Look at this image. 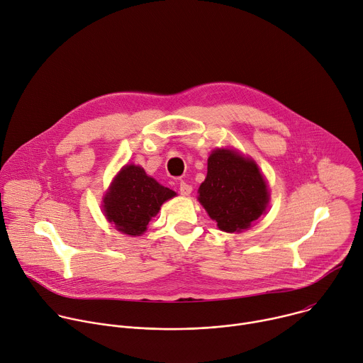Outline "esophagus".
<instances>
[{"instance_id":"obj_1","label":"esophagus","mask_w":363,"mask_h":363,"mask_svg":"<svg viewBox=\"0 0 363 363\" xmlns=\"http://www.w3.org/2000/svg\"><path fill=\"white\" fill-rule=\"evenodd\" d=\"M179 192H181V195L188 196L192 192V186L189 184H186L185 181H181L179 182Z\"/></svg>"}]
</instances>
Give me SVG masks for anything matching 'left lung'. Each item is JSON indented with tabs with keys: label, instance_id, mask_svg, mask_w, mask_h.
Masks as SVG:
<instances>
[{
	"label": "left lung",
	"instance_id": "left-lung-1",
	"mask_svg": "<svg viewBox=\"0 0 363 363\" xmlns=\"http://www.w3.org/2000/svg\"><path fill=\"white\" fill-rule=\"evenodd\" d=\"M199 202L220 230L238 233L258 220L269 202V189L258 167L228 149L208 158V172L201 184Z\"/></svg>",
	"mask_w": 363,
	"mask_h": 363
}]
</instances>
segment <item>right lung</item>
Returning <instances> with one entry per match:
<instances>
[{"mask_svg":"<svg viewBox=\"0 0 363 363\" xmlns=\"http://www.w3.org/2000/svg\"><path fill=\"white\" fill-rule=\"evenodd\" d=\"M177 194L147 177L140 167L126 165L103 199L105 214L128 235H140L161 205Z\"/></svg>","mask_w":363,"mask_h":363,"instance_id":"add662e5","label":"right lung"}]
</instances>
